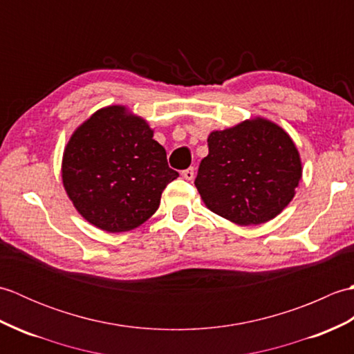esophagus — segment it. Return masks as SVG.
Returning <instances> with one entry per match:
<instances>
[{"label": "esophagus", "instance_id": "esophagus-1", "mask_svg": "<svg viewBox=\"0 0 354 354\" xmlns=\"http://www.w3.org/2000/svg\"><path fill=\"white\" fill-rule=\"evenodd\" d=\"M181 175L184 179H187V181H192V179L194 178V169L193 167H189L181 171Z\"/></svg>", "mask_w": 354, "mask_h": 354}]
</instances>
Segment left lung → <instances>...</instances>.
<instances>
[{
  "mask_svg": "<svg viewBox=\"0 0 354 354\" xmlns=\"http://www.w3.org/2000/svg\"><path fill=\"white\" fill-rule=\"evenodd\" d=\"M301 160L292 138L265 118L208 135L194 185L213 213L237 225L274 219L293 199Z\"/></svg>",
  "mask_w": 354,
  "mask_h": 354,
  "instance_id": "obj_1",
  "label": "left lung"
}]
</instances>
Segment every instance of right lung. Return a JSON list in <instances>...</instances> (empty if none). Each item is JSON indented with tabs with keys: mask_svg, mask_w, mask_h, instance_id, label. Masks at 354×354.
Listing matches in <instances>:
<instances>
[{
	"mask_svg": "<svg viewBox=\"0 0 354 354\" xmlns=\"http://www.w3.org/2000/svg\"><path fill=\"white\" fill-rule=\"evenodd\" d=\"M178 176L146 120L117 104L97 111L77 127L62 160V181L74 207L108 232L146 222Z\"/></svg>",
	"mask_w": 354,
	"mask_h": 354,
	"instance_id": "1",
	"label": "right lung"
}]
</instances>
